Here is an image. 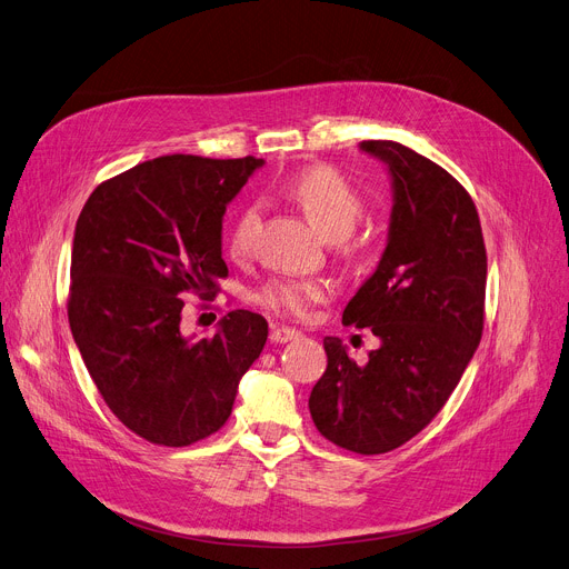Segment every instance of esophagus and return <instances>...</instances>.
<instances>
[{"label":"esophagus","instance_id":"obj_1","mask_svg":"<svg viewBox=\"0 0 569 569\" xmlns=\"http://www.w3.org/2000/svg\"><path fill=\"white\" fill-rule=\"evenodd\" d=\"M299 336H301V331L290 329V327H277V329H272V333H270V338L274 340V343H288V340H295V338H299Z\"/></svg>","mask_w":569,"mask_h":569}]
</instances>
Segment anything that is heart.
<instances>
[{
    "mask_svg": "<svg viewBox=\"0 0 569 569\" xmlns=\"http://www.w3.org/2000/svg\"><path fill=\"white\" fill-rule=\"evenodd\" d=\"M286 194L307 214L313 229L331 242L348 238L355 231L363 210L361 199L350 182L329 167H311L297 173L288 182ZM258 221L260 208L256 203L247 206L238 214L229 236L233 256L242 258L251 251ZM327 292L329 286L318 279H277L258 292V301L274 313L307 318L311 307L320 305Z\"/></svg>",
    "mask_w": 569,
    "mask_h": 569,
    "instance_id": "heart-1",
    "label": "heart"
}]
</instances>
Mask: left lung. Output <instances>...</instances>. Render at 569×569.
<instances>
[{"label": "left lung", "mask_w": 569, "mask_h": 569, "mask_svg": "<svg viewBox=\"0 0 569 569\" xmlns=\"http://www.w3.org/2000/svg\"><path fill=\"white\" fill-rule=\"evenodd\" d=\"M391 178L387 247L348 301L343 322L370 327L380 348L359 366L325 338L327 370L309 409L336 446L380 456L419 435L456 391L482 336L487 253L467 189L398 141H361Z\"/></svg>", "instance_id": "obj_1"}]
</instances>
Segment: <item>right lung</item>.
Here are the masks:
<instances>
[{"label":"right lung","mask_w":569,"mask_h":569,"mask_svg":"<svg viewBox=\"0 0 569 569\" xmlns=\"http://www.w3.org/2000/svg\"><path fill=\"white\" fill-rule=\"evenodd\" d=\"M256 158L167 156L98 184L72 238L68 322L100 396L134 435L189 446L217 432L268 340V320L226 313L184 336L182 292L214 297L229 274L221 221Z\"/></svg>","instance_id":"obj_1"}]
</instances>
